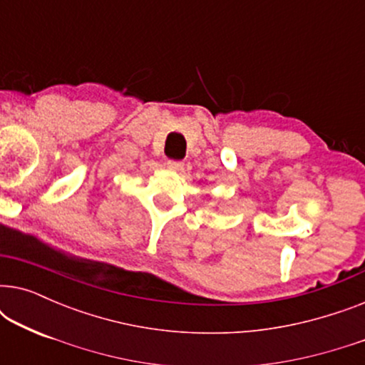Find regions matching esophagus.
I'll use <instances>...</instances> for the list:
<instances>
[{
    "label": "esophagus",
    "instance_id": "1",
    "mask_svg": "<svg viewBox=\"0 0 365 365\" xmlns=\"http://www.w3.org/2000/svg\"><path fill=\"white\" fill-rule=\"evenodd\" d=\"M184 168V163L181 161H168V169H171V171H181Z\"/></svg>",
    "mask_w": 365,
    "mask_h": 365
}]
</instances>
